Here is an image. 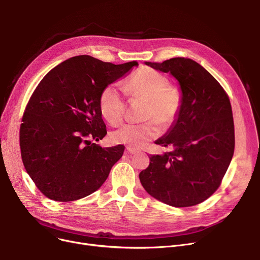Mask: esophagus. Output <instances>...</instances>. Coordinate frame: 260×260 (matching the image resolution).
<instances>
[{"label":"esophagus","instance_id":"obj_1","mask_svg":"<svg viewBox=\"0 0 260 260\" xmlns=\"http://www.w3.org/2000/svg\"><path fill=\"white\" fill-rule=\"evenodd\" d=\"M126 153L129 154V155H135V154L138 153V151H136V149H134V148H132V147H127V148H126Z\"/></svg>","mask_w":260,"mask_h":260}]
</instances>
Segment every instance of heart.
<instances>
[{"mask_svg": "<svg viewBox=\"0 0 260 260\" xmlns=\"http://www.w3.org/2000/svg\"><path fill=\"white\" fill-rule=\"evenodd\" d=\"M125 91L132 98L146 100L143 117L152 120L119 127L112 133V140L132 148H143L161 132L157 120L162 126H169L175 121L180 108V95L169 86L166 77L151 71L134 75L126 82ZM99 105L102 116L112 124H119L124 119L125 101L119 84H111L102 90Z\"/></svg>", "mask_w": 260, "mask_h": 260, "instance_id": "1", "label": "heart"}]
</instances>
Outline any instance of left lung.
Segmentation results:
<instances>
[{
    "label": "left lung",
    "mask_w": 260,
    "mask_h": 260,
    "mask_svg": "<svg viewBox=\"0 0 260 260\" xmlns=\"http://www.w3.org/2000/svg\"><path fill=\"white\" fill-rule=\"evenodd\" d=\"M144 64L178 81L181 99L177 118L155 141L170 151L151 155L149 166L139 174L140 182L149 195L169 206H196L219 187L234 154L230 99L218 81L192 59Z\"/></svg>",
    "instance_id": "1"
}]
</instances>
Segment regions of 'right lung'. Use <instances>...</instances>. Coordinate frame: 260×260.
<instances>
[{
	"label": "right lung",
	"instance_id": "1",
	"mask_svg": "<svg viewBox=\"0 0 260 260\" xmlns=\"http://www.w3.org/2000/svg\"><path fill=\"white\" fill-rule=\"evenodd\" d=\"M137 65H115L82 54L60 63L41 80L22 119L20 147L27 174L47 198L78 200L105 182L124 146L93 143L107 134L100 95Z\"/></svg>",
	"mask_w": 260,
	"mask_h": 260
}]
</instances>
